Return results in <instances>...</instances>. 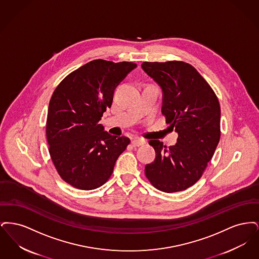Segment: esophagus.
<instances>
[{"instance_id": "34e87169", "label": "esophagus", "mask_w": 259, "mask_h": 259, "mask_svg": "<svg viewBox=\"0 0 259 259\" xmlns=\"http://www.w3.org/2000/svg\"><path fill=\"white\" fill-rule=\"evenodd\" d=\"M146 144V141L144 139L141 138H135L132 140V146L133 147H140V146H144Z\"/></svg>"}]
</instances>
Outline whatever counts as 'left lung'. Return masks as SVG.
Listing matches in <instances>:
<instances>
[{
  "mask_svg": "<svg viewBox=\"0 0 259 259\" xmlns=\"http://www.w3.org/2000/svg\"><path fill=\"white\" fill-rule=\"evenodd\" d=\"M144 72L162 90L161 111L178 133L167 148L149 141L156 156L146 176L163 192L183 191L202 177L221 138V106L208 82L191 65L182 61L144 62Z\"/></svg>",
  "mask_w": 259,
  "mask_h": 259,
  "instance_id": "1",
  "label": "left lung"
}]
</instances>
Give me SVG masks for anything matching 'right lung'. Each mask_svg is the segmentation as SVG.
<instances>
[{
  "mask_svg": "<svg viewBox=\"0 0 259 259\" xmlns=\"http://www.w3.org/2000/svg\"><path fill=\"white\" fill-rule=\"evenodd\" d=\"M136 67L132 62H88L52 94L47 120L50 157L62 179L75 188L104 185L130 144L126 137L109 134L99 121L111 107L115 87Z\"/></svg>",
  "mask_w": 259,
  "mask_h": 259,
  "instance_id": "add662e5",
  "label": "right lung"
}]
</instances>
